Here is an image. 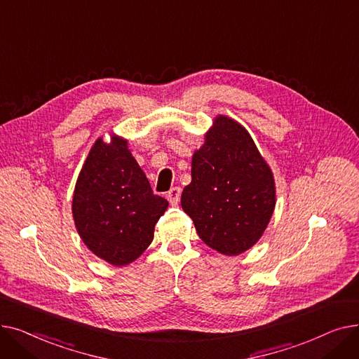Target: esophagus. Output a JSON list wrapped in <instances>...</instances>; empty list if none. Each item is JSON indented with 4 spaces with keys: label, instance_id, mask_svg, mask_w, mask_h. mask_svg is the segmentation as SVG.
<instances>
[{
    "label": "esophagus",
    "instance_id": "obj_1",
    "mask_svg": "<svg viewBox=\"0 0 359 359\" xmlns=\"http://www.w3.org/2000/svg\"><path fill=\"white\" fill-rule=\"evenodd\" d=\"M180 194H182V189H180L179 186L172 187V189H170V191L167 192V199H168V202L172 203V205H177L179 201H180Z\"/></svg>",
    "mask_w": 359,
    "mask_h": 359
}]
</instances>
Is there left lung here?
<instances>
[{"label":"left lung","mask_w":359,"mask_h":359,"mask_svg":"<svg viewBox=\"0 0 359 359\" xmlns=\"http://www.w3.org/2000/svg\"><path fill=\"white\" fill-rule=\"evenodd\" d=\"M276 187L271 167L237 121L218 115L192 157V182L182 208L211 249L237 256L260 240L272 218Z\"/></svg>","instance_id":"1"}]
</instances>
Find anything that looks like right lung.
Here are the masks:
<instances>
[{
    "mask_svg": "<svg viewBox=\"0 0 359 359\" xmlns=\"http://www.w3.org/2000/svg\"><path fill=\"white\" fill-rule=\"evenodd\" d=\"M168 202L153 194L128 140L93 144L75 183L72 217L88 250L113 266L137 260L154 238Z\"/></svg>",
    "mask_w": 359,
    "mask_h": 359,
    "instance_id": "add662e5",
    "label": "right lung"
}]
</instances>
